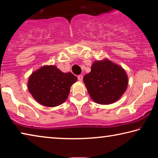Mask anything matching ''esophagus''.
Here are the masks:
<instances>
[{
	"mask_svg": "<svg viewBox=\"0 0 158 158\" xmlns=\"http://www.w3.org/2000/svg\"><path fill=\"white\" fill-rule=\"evenodd\" d=\"M77 78H78V80L79 81H81L83 80V75L82 74H79V75H78V77H77Z\"/></svg>",
	"mask_w": 158,
	"mask_h": 158,
	"instance_id": "esophagus-1",
	"label": "esophagus"
}]
</instances>
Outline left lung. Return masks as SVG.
<instances>
[{
	"label": "left lung",
	"instance_id": "obj_1",
	"mask_svg": "<svg viewBox=\"0 0 158 158\" xmlns=\"http://www.w3.org/2000/svg\"><path fill=\"white\" fill-rule=\"evenodd\" d=\"M88 93L95 102L109 105L117 101L127 89L128 79L121 66L110 60L95 61L84 77Z\"/></svg>",
	"mask_w": 158,
	"mask_h": 158
}]
</instances>
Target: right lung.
I'll use <instances>...</instances> for the list:
<instances>
[{
  "label": "right lung",
  "instance_id": "add662e5",
  "mask_svg": "<svg viewBox=\"0 0 158 158\" xmlns=\"http://www.w3.org/2000/svg\"><path fill=\"white\" fill-rule=\"evenodd\" d=\"M77 80L73 74L64 73L54 65L43 66L29 77L28 89L37 102L53 107L66 100Z\"/></svg>",
  "mask_w": 158,
  "mask_h": 158
}]
</instances>
